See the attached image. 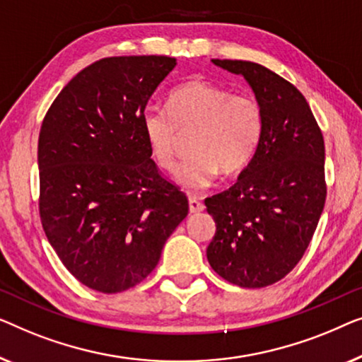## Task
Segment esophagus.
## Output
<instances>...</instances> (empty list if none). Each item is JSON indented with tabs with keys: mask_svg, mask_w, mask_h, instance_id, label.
I'll list each match as a JSON object with an SVG mask.
<instances>
[{
	"mask_svg": "<svg viewBox=\"0 0 362 362\" xmlns=\"http://www.w3.org/2000/svg\"><path fill=\"white\" fill-rule=\"evenodd\" d=\"M188 208H190V213H200L205 210V205L197 197H190L188 198Z\"/></svg>",
	"mask_w": 362,
	"mask_h": 362,
	"instance_id": "34e87169",
	"label": "esophagus"
}]
</instances>
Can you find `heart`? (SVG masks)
<instances>
[{
    "label": "heart",
    "instance_id": "heart-1",
    "mask_svg": "<svg viewBox=\"0 0 362 362\" xmlns=\"http://www.w3.org/2000/svg\"><path fill=\"white\" fill-rule=\"evenodd\" d=\"M264 131L262 105L256 96L233 93L226 86L188 80L167 98V111L146 110L142 132L152 159L164 170L175 169L180 134L190 156L177 169V180L188 190L211 185L223 175L243 172L256 156Z\"/></svg>",
    "mask_w": 362,
    "mask_h": 362
}]
</instances>
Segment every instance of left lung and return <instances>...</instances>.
Returning <instances> with one entry per match:
<instances>
[{"instance_id":"obj_1","label":"left lung","mask_w":362,"mask_h":362,"mask_svg":"<svg viewBox=\"0 0 362 362\" xmlns=\"http://www.w3.org/2000/svg\"><path fill=\"white\" fill-rule=\"evenodd\" d=\"M213 62L252 86L264 131L238 182L205 200L216 223L206 257L228 282L267 287L297 266L318 226L327 200L323 134L305 96L281 75L247 60Z\"/></svg>"}]
</instances>
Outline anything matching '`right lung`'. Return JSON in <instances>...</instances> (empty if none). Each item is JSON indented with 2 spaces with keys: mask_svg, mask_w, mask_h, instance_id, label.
Listing matches in <instances>:
<instances>
[{
  "mask_svg": "<svg viewBox=\"0 0 362 362\" xmlns=\"http://www.w3.org/2000/svg\"><path fill=\"white\" fill-rule=\"evenodd\" d=\"M175 67L165 55L106 57L64 86L39 132V215L86 287L118 293L154 271L188 198L151 159L142 115Z\"/></svg>",
  "mask_w": 362,
  "mask_h": 362,
  "instance_id": "obj_1",
  "label": "right lung"
}]
</instances>
